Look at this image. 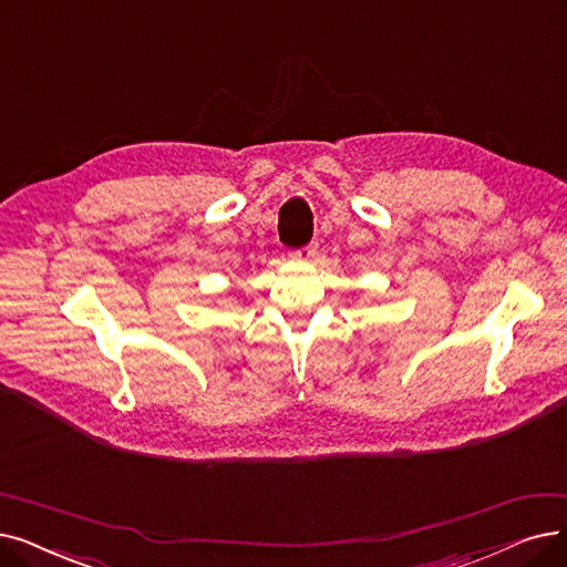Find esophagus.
Instances as JSON below:
<instances>
[{"instance_id": "1", "label": "esophagus", "mask_w": 567, "mask_h": 567, "mask_svg": "<svg viewBox=\"0 0 567 567\" xmlns=\"http://www.w3.org/2000/svg\"><path fill=\"white\" fill-rule=\"evenodd\" d=\"M316 248H319V244L311 241V244H307V246L298 248V251H292V258H300V260H311V258L316 256Z\"/></svg>"}]
</instances>
